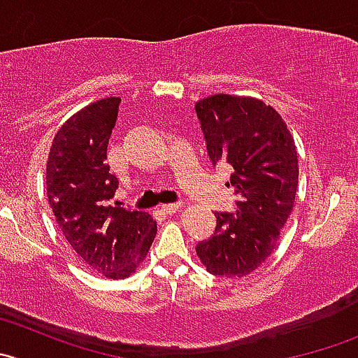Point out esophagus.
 <instances>
[{
	"mask_svg": "<svg viewBox=\"0 0 358 358\" xmlns=\"http://www.w3.org/2000/svg\"><path fill=\"white\" fill-rule=\"evenodd\" d=\"M159 209L165 214H176L177 210L181 209V203H165V206H162Z\"/></svg>",
	"mask_w": 358,
	"mask_h": 358,
	"instance_id": "1",
	"label": "esophagus"
}]
</instances>
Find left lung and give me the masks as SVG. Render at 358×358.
<instances>
[{"instance_id":"obj_1","label":"left lung","mask_w":358,"mask_h":358,"mask_svg":"<svg viewBox=\"0 0 358 358\" xmlns=\"http://www.w3.org/2000/svg\"><path fill=\"white\" fill-rule=\"evenodd\" d=\"M210 162L234 169L227 186L237 213H216L214 236L196 244L207 272L243 278L278 244L299 186V159L287 122L253 96L210 94L195 103Z\"/></svg>"}]
</instances>
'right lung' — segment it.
Wrapping results in <instances>:
<instances>
[{"label":"right lung","instance_id":"add662e5","mask_svg":"<svg viewBox=\"0 0 358 358\" xmlns=\"http://www.w3.org/2000/svg\"><path fill=\"white\" fill-rule=\"evenodd\" d=\"M121 98L108 96L61 124L47 159V199L80 260L108 279L134 274L156 237V221L142 210L107 206L117 189L108 173L107 145Z\"/></svg>","mask_w":358,"mask_h":358}]
</instances>
